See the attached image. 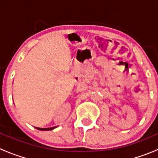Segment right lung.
Returning a JSON list of instances; mask_svg holds the SVG:
<instances>
[{"instance_id": "1", "label": "right lung", "mask_w": 158, "mask_h": 158, "mask_svg": "<svg viewBox=\"0 0 158 158\" xmlns=\"http://www.w3.org/2000/svg\"><path fill=\"white\" fill-rule=\"evenodd\" d=\"M56 128V127H52V128H36L40 131H49V130H52V129Z\"/></svg>"}]
</instances>
